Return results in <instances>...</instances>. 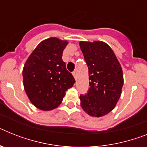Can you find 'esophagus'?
I'll return each instance as SVG.
<instances>
[{
  "label": "esophagus",
  "instance_id": "obj_1",
  "mask_svg": "<svg viewBox=\"0 0 147 147\" xmlns=\"http://www.w3.org/2000/svg\"><path fill=\"white\" fill-rule=\"evenodd\" d=\"M72 75H73L75 79H76V78H77V73H76V71H73V72H72Z\"/></svg>",
  "mask_w": 147,
  "mask_h": 147
}]
</instances>
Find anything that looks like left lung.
Masks as SVG:
<instances>
[{
    "instance_id": "8db88e82",
    "label": "left lung",
    "mask_w": 147,
    "mask_h": 147,
    "mask_svg": "<svg viewBox=\"0 0 147 147\" xmlns=\"http://www.w3.org/2000/svg\"><path fill=\"white\" fill-rule=\"evenodd\" d=\"M89 69V88L81 95V106L88 115L100 117L115 108L123 86L121 65L111 48L102 41H80Z\"/></svg>"
}]
</instances>
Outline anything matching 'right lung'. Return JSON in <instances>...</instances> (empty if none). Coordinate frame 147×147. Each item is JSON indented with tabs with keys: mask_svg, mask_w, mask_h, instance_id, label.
I'll return each mask as SVG.
<instances>
[{
	"mask_svg": "<svg viewBox=\"0 0 147 147\" xmlns=\"http://www.w3.org/2000/svg\"><path fill=\"white\" fill-rule=\"evenodd\" d=\"M67 40L57 37L44 39L28 57L22 75L26 94L30 102L42 111L57 108L68 89L76 81L63 61Z\"/></svg>",
	"mask_w": 147,
	"mask_h": 147,
	"instance_id": "obj_1",
	"label": "right lung"
}]
</instances>
